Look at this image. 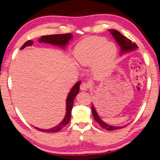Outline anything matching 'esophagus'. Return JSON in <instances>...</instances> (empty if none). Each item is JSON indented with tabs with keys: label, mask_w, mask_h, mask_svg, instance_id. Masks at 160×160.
<instances>
[{
	"label": "esophagus",
	"mask_w": 160,
	"mask_h": 160,
	"mask_svg": "<svg viewBox=\"0 0 160 160\" xmlns=\"http://www.w3.org/2000/svg\"><path fill=\"white\" fill-rule=\"evenodd\" d=\"M89 85L88 83L82 82V84H81V86H80V89H81V90H82V91H87V89H89Z\"/></svg>",
	"instance_id": "1"
}]
</instances>
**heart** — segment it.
<instances>
[{
  "instance_id": "b5f03b06",
  "label": "heart",
  "mask_w": 160,
  "mask_h": 160,
  "mask_svg": "<svg viewBox=\"0 0 160 160\" xmlns=\"http://www.w3.org/2000/svg\"><path fill=\"white\" fill-rule=\"evenodd\" d=\"M117 48L102 37H91L84 39L76 45L74 55L78 63L82 66L94 65L98 72L109 69L114 62Z\"/></svg>"
}]
</instances>
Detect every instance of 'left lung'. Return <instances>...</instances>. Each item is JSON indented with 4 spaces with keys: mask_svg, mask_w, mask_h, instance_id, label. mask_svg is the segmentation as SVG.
<instances>
[{
    "mask_svg": "<svg viewBox=\"0 0 160 160\" xmlns=\"http://www.w3.org/2000/svg\"><path fill=\"white\" fill-rule=\"evenodd\" d=\"M108 31L111 32L113 38H115L116 41L118 43V44H119L120 48H121V52H120V54H122H122L124 53H128V52L135 51V49H138V46L135 44V43H132V41H130V39L126 38L125 36H124L123 35L120 33L119 31H117V30H108ZM92 112L93 117L95 121L97 122L102 128L106 129L107 130L112 131V130H119V129L124 128V126H122V127L113 126V125H110V124H106V122H104L100 118L99 115H98L97 111H96V109L95 108V106H93V104H92Z\"/></svg>",
    "mask_w": 160,
    "mask_h": 160,
    "instance_id": "8db88e82",
    "label": "left lung"
}]
</instances>
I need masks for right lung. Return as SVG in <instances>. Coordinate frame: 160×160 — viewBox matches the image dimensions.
<instances>
[{
	"instance_id": "obj_1",
	"label": "right lung",
	"mask_w": 160,
	"mask_h": 160,
	"mask_svg": "<svg viewBox=\"0 0 160 160\" xmlns=\"http://www.w3.org/2000/svg\"><path fill=\"white\" fill-rule=\"evenodd\" d=\"M72 38H73V35L71 33L49 35V36H41L38 39V42L50 43L52 45L58 46V47L65 48L68 45L69 41L71 40ZM32 44H33V41L31 40L28 41L27 42L24 43L22 47L20 48V49H23L26 47H29V46H32ZM81 83H82V82H76L75 85L73 87V88L71 89V90L70 91L68 95L66 98V113H65V116L62 121L57 126L50 129H40L38 128H36V127H34L36 130L44 132H56L60 131L61 129L64 128L65 125H67L69 123V121L71 119V110L72 108H73V100L75 99L76 96L77 95V94L79 92V87Z\"/></svg>"
}]
</instances>
